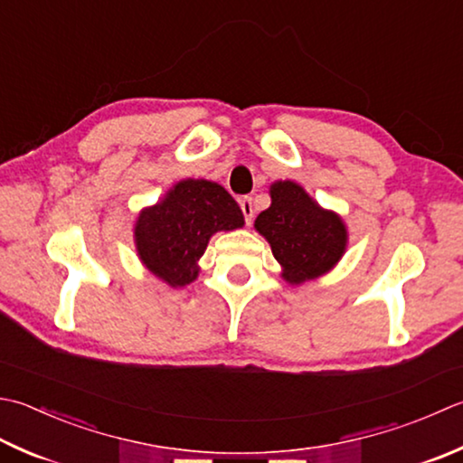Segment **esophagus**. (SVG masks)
Masks as SVG:
<instances>
[{
    "label": "esophagus",
    "instance_id": "obj_1",
    "mask_svg": "<svg viewBox=\"0 0 463 463\" xmlns=\"http://www.w3.org/2000/svg\"><path fill=\"white\" fill-rule=\"evenodd\" d=\"M239 203H241V208H242L244 221H247V224H250L252 219H255V208H252V198L250 196H242Z\"/></svg>",
    "mask_w": 463,
    "mask_h": 463
}]
</instances>
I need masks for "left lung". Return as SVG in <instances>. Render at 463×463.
I'll list each match as a JSON object with an SVG mask.
<instances>
[{
	"instance_id": "left-lung-1",
	"label": "left lung",
	"mask_w": 463,
	"mask_h": 463,
	"mask_svg": "<svg viewBox=\"0 0 463 463\" xmlns=\"http://www.w3.org/2000/svg\"><path fill=\"white\" fill-rule=\"evenodd\" d=\"M270 206L255 229L270 244L288 285H305L337 267L349 244L341 214L323 208L295 180H275L269 188Z\"/></svg>"
}]
</instances>
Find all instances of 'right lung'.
Listing matches in <instances>:
<instances>
[{
  "label": "right lung",
  "instance_id": "add662e5",
  "mask_svg": "<svg viewBox=\"0 0 463 463\" xmlns=\"http://www.w3.org/2000/svg\"><path fill=\"white\" fill-rule=\"evenodd\" d=\"M242 226L241 206L224 186L204 178H184L136 216V255L148 273L180 288L198 279V260L213 234Z\"/></svg>",
  "mask_w": 463,
  "mask_h": 463
}]
</instances>
